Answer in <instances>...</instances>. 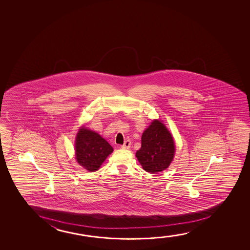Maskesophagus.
I'll return each mask as SVG.
<instances>
[{"mask_svg": "<svg viewBox=\"0 0 250 250\" xmlns=\"http://www.w3.org/2000/svg\"><path fill=\"white\" fill-rule=\"evenodd\" d=\"M130 144H131V142H130V140H126L125 142V144L121 146V147L122 148H124V149H127V148H130Z\"/></svg>", "mask_w": 250, "mask_h": 250, "instance_id": "1", "label": "esophagus"}]
</instances>
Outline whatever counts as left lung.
Wrapping results in <instances>:
<instances>
[{
	"instance_id": "obj_1",
	"label": "left lung",
	"mask_w": 250,
	"mask_h": 250,
	"mask_svg": "<svg viewBox=\"0 0 250 250\" xmlns=\"http://www.w3.org/2000/svg\"><path fill=\"white\" fill-rule=\"evenodd\" d=\"M175 153V145L171 133L164 124L154 120L142 136V147L136 156L145 171L157 173L171 164Z\"/></svg>"
}]
</instances>
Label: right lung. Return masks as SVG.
<instances>
[{"label": "right lung", "mask_w": 250, "mask_h": 250, "mask_svg": "<svg viewBox=\"0 0 250 250\" xmlns=\"http://www.w3.org/2000/svg\"><path fill=\"white\" fill-rule=\"evenodd\" d=\"M113 151V147L99 134L84 127L79 130L76 138V159L86 170L97 171Z\"/></svg>", "instance_id": "1"}]
</instances>
